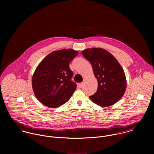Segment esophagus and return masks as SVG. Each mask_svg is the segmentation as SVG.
Masks as SVG:
<instances>
[{
    "instance_id": "esophagus-1",
    "label": "esophagus",
    "mask_w": 154,
    "mask_h": 154,
    "mask_svg": "<svg viewBox=\"0 0 154 154\" xmlns=\"http://www.w3.org/2000/svg\"><path fill=\"white\" fill-rule=\"evenodd\" d=\"M83 84H84V83H83V82L79 83V84H78V86H79V88H82V86H83Z\"/></svg>"
}]
</instances>
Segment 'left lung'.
Segmentation results:
<instances>
[{
	"label": "left lung",
	"mask_w": 154,
	"mask_h": 154,
	"mask_svg": "<svg viewBox=\"0 0 154 154\" xmlns=\"http://www.w3.org/2000/svg\"><path fill=\"white\" fill-rule=\"evenodd\" d=\"M91 63L98 81L97 92L89 96L91 100L101 107L114 104L123 96L126 89L125 72L117 59L107 50L92 48L82 51Z\"/></svg>",
	"instance_id": "1"
}]
</instances>
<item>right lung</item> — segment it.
<instances>
[{
	"mask_svg": "<svg viewBox=\"0 0 154 154\" xmlns=\"http://www.w3.org/2000/svg\"><path fill=\"white\" fill-rule=\"evenodd\" d=\"M78 54L71 48L54 51L37 67L32 86L36 98L45 106L56 108L63 105L76 89V83L71 81L73 72L69 64Z\"/></svg>",
	"mask_w": 154,
	"mask_h": 154,
	"instance_id": "1",
	"label": "right lung"
}]
</instances>
